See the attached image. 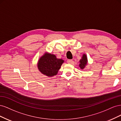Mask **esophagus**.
Here are the masks:
<instances>
[{
    "instance_id": "1",
    "label": "esophagus",
    "mask_w": 121,
    "mask_h": 121,
    "mask_svg": "<svg viewBox=\"0 0 121 121\" xmlns=\"http://www.w3.org/2000/svg\"><path fill=\"white\" fill-rule=\"evenodd\" d=\"M67 63L69 64H71L73 63V60H67Z\"/></svg>"
}]
</instances>
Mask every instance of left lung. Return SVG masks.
I'll list each match as a JSON object with an SVG mask.
<instances>
[{
  "label": "left lung",
  "instance_id": "1",
  "mask_svg": "<svg viewBox=\"0 0 121 121\" xmlns=\"http://www.w3.org/2000/svg\"><path fill=\"white\" fill-rule=\"evenodd\" d=\"M79 67L81 69H84L87 64V57L85 54H83L82 58L80 60Z\"/></svg>",
  "mask_w": 121,
  "mask_h": 121
}]
</instances>
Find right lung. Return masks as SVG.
I'll use <instances>...</instances> for the list:
<instances>
[{"label": "right lung", "mask_w": 121, "mask_h": 121, "mask_svg": "<svg viewBox=\"0 0 121 121\" xmlns=\"http://www.w3.org/2000/svg\"><path fill=\"white\" fill-rule=\"evenodd\" d=\"M64 60L57 58L54 54L45 53L39 58L37 66L42 74L51 77L56 76Z\"/></svg>", "instance_id": "right-lung-1"}]
</instances>
